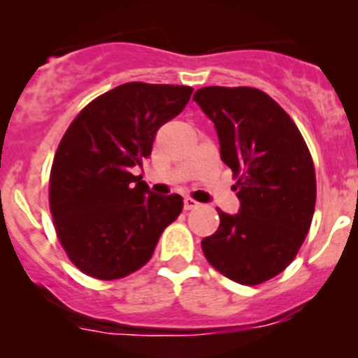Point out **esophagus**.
I'll return each mask as SVG.
<instances>
[{
	"instance_id": "1",
	"label": "esophagus",
	"mask_w": 358,
	"mask_h": 358,
	"mask_svg": "<svg viewBox=\"0 0 358 358\" xmlns=\"http://www.w3.org/2000/svg\"><path fill=\"white\" fill-rule=\"evenodd\" d=\"M201 204H199L195 199L192 197H185V210H195V208H199Z\"/></svg>"
}]
</instances>
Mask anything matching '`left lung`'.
Here are the masks:
<instances>
[{
	"mask_svg": "<svg viewBox=\"0 0 358 358\" xmlns=\"http://www.w3.org/2000/svg\"><path fill=\"white\" fill-rule=\"evenodd\" d=\"M194 100L215 123L220 157L236 179L240 211L218 210L220 226L202 240L206 260L240 285L285 271L315 210L310 150L285 110L256 87H201Z\"/></svg>",
	"mask_w": 358,
	"mask_h": 358,
	"instance_id": "obj_1",
	"label": "left lung"
}]
</instances>
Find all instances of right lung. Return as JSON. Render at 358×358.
<instances>
[{"label":"right lung","instance_id":"obj_1","mask_svg":"<svg viewBox=\"0 0 358 358\" xmlns=\"http://www.w3.org/2000/svg\"><path fill=\"white\" fill-rule=\"evenodd\" d=\"M189 85L127 82L94 98L62 136L50 172V211L73 265L120 280L152 258L182 211L177 194L156 195L132 166L143 163L161 125L186 107Z\"/></svg>","mask_w":358,"mask_h":358}]
</instances>
